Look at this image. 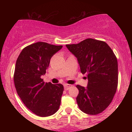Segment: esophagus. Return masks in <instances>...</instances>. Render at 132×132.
Wrapping results in <instances>:
<instances>
[{"label": "esophagus", "instance_id": "1", "mask_svg": "<svg viewBox=\"0 0 132 132\" xmlns=\"http://www.w3.org/2000/svg\"><path fill=\"white\" fill-rule=\"evenodd\" d=\"M70 87H71V85H69V84H64V88L65 90H68Z\"/></svg>", "mask_w": 132, "mask_h": 132}]
</instances>
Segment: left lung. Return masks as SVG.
<instances>
[{"label": "left lung", "instance_id": "obj_1", "mask_svg": "<svg viewBox=\"0 0 132 132\" xmlns=\"http://www.w3.org/2000/svg\"><path fill=\"white\" fill-rule=\"evenodd\" d=\"M66 46L77 57L81 72L87 74V87L76 86L80 110L89 115L101 113L111 103L117 88L116 55L105 42L92 38Z\"/></svg>", "mask_w": 132, "mask_h": 132}]
</instances>
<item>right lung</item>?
Instances as JSON below:
<instances>
[{
	"instance_id": "add662e5",
	"label": "right lung",
	"mask_w": 132,
	"mask_h": 132,
	"mask_svg": "<svg viewBox=\"0 0 132 132\" xmlns=\"http://www.w3.org/2000/svg\"><path fill=\"white\" fill-rule=\"evenodd\" d=\"M62 47L37 42L23 48L16 61L13 80L16 92L25 106L38 116L54 114L61 104L63 86L45 83L41 76L46 73L51 57Z\"/></svg>"
}]
</instances>
